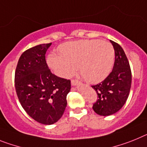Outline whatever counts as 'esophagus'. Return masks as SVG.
I'll return each mask as SVG.
<instances>
[{"instance_id":"34e87169","label":"esophagus","mask_w":147,"mask_h":147,"mask_svg":"<svg viewBox=\"0 0 147 147\" xmlns=\"http://www.w3.org/2000/svg\"><path fill=\"white\" fill-rule=\"evenodd\" d=\"M71 84H72V86H76V85L81 84V83L79 82L78 81H77V80H72V81H71Z\"/></svg>"}]
</instances>
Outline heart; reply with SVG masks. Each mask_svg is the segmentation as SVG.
Returning a JSON list of instances; mask_svg holds the SVG:
<instances>
[{
    "label": "heart",
    "mask_w": 147,
    "mask_h": 147,
    "mask_svg": "<svg viewBox=\"0 0 147 147\" xmlns=\"http://www.w3.org/2000/svg\"><path fill=\"white\" fill-rule=\"evenodd\" d=\"M61 54L52 52L47 64L56 75L69 78L77 71L90 84H97L110 73L115 61V49L109 42L99 39L81 40L63 43Z\"/></svg>",
    "instance_id": "1"
}]
</instances>
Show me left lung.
Returning a JSON list of instances; mask_svg holds the SVG:
<instances>
[{"instance_id": "obj_1", "label": "left lung", "mask_w": 147, "mask_h": 147, "mask_svg": "<svg viewBox=\"0 0 147 147\" xmlns=\"http://www.w3.org/2000/svg\"><path fill=\"white\" fill-rule=\"evenodd\" d=\"M110 42L115 55L112 71L104 81L92 86L98 94L92 109L103 116L115 114L123 107L128 98L132 83L131 69L124 51L118 43Z\"/></svg>"}]
</instances>
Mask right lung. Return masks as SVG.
<instances>
[{
    "mask_svg": "<svg viewBox=\"0 0 147 147\" xmlns=\"http://www.w3.org/2000/svg\"><path fill=\"white\" fill-rule=\"evenodd\" d=\"M51 44H40L23 52L15 73L20 104L32 118L46 125L62 117L71 89L69 80L56 76L48 67L45 55Z\"/></svg>",
    "mask_w": 147,
    "mask_h": 147,
    "instance_id": "1",
    "label": "right lung"
}]
</instances>
